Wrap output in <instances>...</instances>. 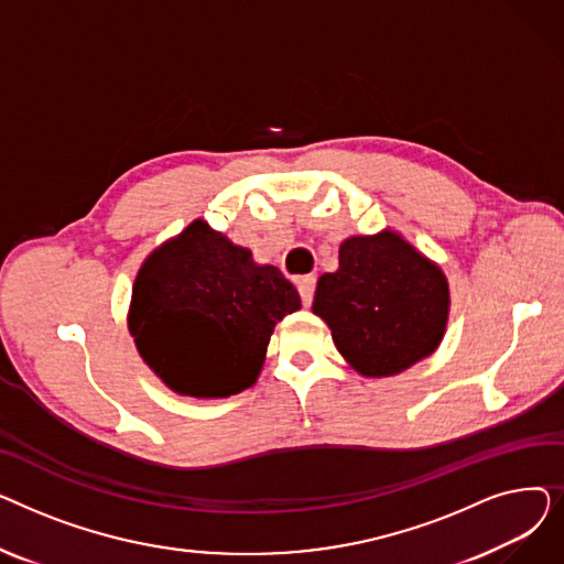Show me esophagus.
I'll use <instances>...</instances> for the list:
<instances>
[{"label": "esophagus", "instance_id": "34e87169", "mask_svg": "<svg viewBox=\"0 0 564 564\" xmlns=\"http://www.w3.org/2000/svg\"><path fill=\"white\" fill-rule=\"evenodd\" d=\"M315 281H317V279H315L313 274H308V276H302V279L297 281L304 306H311V302H313V294H315Z\"/></svg>", "mask_w": 564, "mask_h": 564}]
</instances>
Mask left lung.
I'll return each mask as SVG.
<instances>
[{"mask_svg": "<svg viewBox=\"0 0 564 564\" xmlns=\"http://www.w3.org/2000/svg\"><path fill=\"white\" fill-rule=\"evenodd\" d=\"M313 313L354 372L381 379L436 351L448 327L451 288L441 267L393 230L351 235L338 270L317 281Z\"/></svg>", "mask_w": 564, "mask_h": 564, "instance_id": "obj_1", "label": "left lung"}]
</instances>
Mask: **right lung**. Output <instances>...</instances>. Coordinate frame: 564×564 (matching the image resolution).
<instances>
[{"instance_id":"obj_1","label":"right lung","mask_w":564,"mask_h":564,"mask_svg":"<svg viewBox=\"0 0 564 564\" xmlns=\"http://www.w3.org/2000/svg\"><path fill=\"white\" fill-rule=\"evenodd\" d=\"M300 308L279 267L196 219L139 267L128 329L173 393L210 400L253 387L276 322Z\"/></svg>"}]
</instances>
